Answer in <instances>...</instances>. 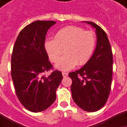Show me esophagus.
I'll use <instances>...</instances> for the list:
<instances>
[{"label": "esophagus", "instance_id": "1", "mask_svg": "<svg viewBox=\"0 0 127 127\" xmlns=\"http://www.w3.org/2000/svg\"><path fill=\"white\" fill-rule=\"evenodd\" d=\"M62 75H63V77H66L68 75V72H62Z\"/></svg>", "mask_w": 127, "mask_h": 127}]
</instances>
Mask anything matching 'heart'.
Wrapping results in <instances>:
<instances>
[{"instance_id": "obj_1", "label": "heart", "mask_w": 127, "mask_h": 127, "mask_svg": "<svg viewBox=\"0 0 127 127\" xmlns=\"http://www.w3.org/2000/svg\"><path fill=\"white\" fill-rule=\"evenodd\" d=\"M44 45L50 60L53 63L58 62L64 50L65 55L56 67L68 70L76 65H85L90 61L96 48L97 37L93 32L77 26H67L59 30L54 39L45 41Z\"/></svg>"}]
</instances>
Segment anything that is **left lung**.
I'll list each match as a JSON object with an SVG mask.
<instances>
[{
    "label": "left lung",
    "mask_w": 127,
    "mask_h": 127,
    "mask_svg": "<svg viewBox=\"0 0 127 127\" xmlns=\"http://www.w3.org/2000/svg\"><path fill=\"white\" fill-rule=\"evenodd\" d=\"M95 28L97 45L86 64L75 72L71 92L75 103L86 111L95 112L102 108L109 97L113 75V53L106 32L93 22L86 21Z\"/></svg>",
    "instance_id": "left-lung-1"
}]
</instances>
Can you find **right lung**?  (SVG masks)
Segmentation results:
<instances>
[{"instance_id": "obj_1", "label": "right lung", "mask_w": 127, "mask_h": 127, "mask_svg": "<svg viewBox=\"0 0 127 127\" xmlns=\"http://www.w3.org/2000/svg\"><path fill=\"white\" fill-rule=\"evenodd\" d=\"M53 21H36L25 26L18 34L13 48L11 74L17 97L25 109L38 113L52 105L63 76L52 69L45 51V35L55 25Z\"/></svg>"}]
</instances>
